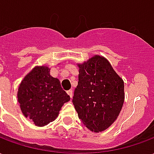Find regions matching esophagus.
I'll list each match as a JSON object with an SVG mask.
<instances>
[{"label": "esophagus", "mask_w": 154, "mask_h": 154, "mask_svg": "<svg viewBox=\"0 0 154 154\" xmlns=\"http://www.w3.org/2000/svg\"><path fill=\"white\" fill-rule=\"evenodd\" d=\"M67 95H68V96L70 97V98H72V90L67 91Z\"/></svg>", "instance_id": "obj_1"}]
</instances>
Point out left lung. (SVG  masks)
<instances>
[{"mask_svg": "<svg viewBox=\"0 0 154 154\" xmlns=\"http://www.w3.org/2000/svg\"><path fill=\"white\" fill-rule=\"evenodd\" d=\"M78 84L72 103L79 119L94 132L110 127L122 109L124 82L103 57L79 64Z\"/></svg>", "mask_w": 154, "mask_h": 154, "instance_id": "8db88e82", "label": "left lung"}]
</instances>
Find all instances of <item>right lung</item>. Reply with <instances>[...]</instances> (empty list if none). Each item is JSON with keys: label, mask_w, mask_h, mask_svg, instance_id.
<instances>
[{"label": "right lung", "mask_w": 154, "mask_h": 154, "mask_svg": "<svg viewBox=\"0 0 154 154\" xmlns=\"http://www.w3.org/2000/svg\"><path fill=\"white\" fill-rule=\"evenodd\" d=\"M17 96L23 115L37 126L54 120L61 107L70 100L47 67H35L21 82Z\"/></svg>", "instance_id": "right-lung-1"}]
</instances>
